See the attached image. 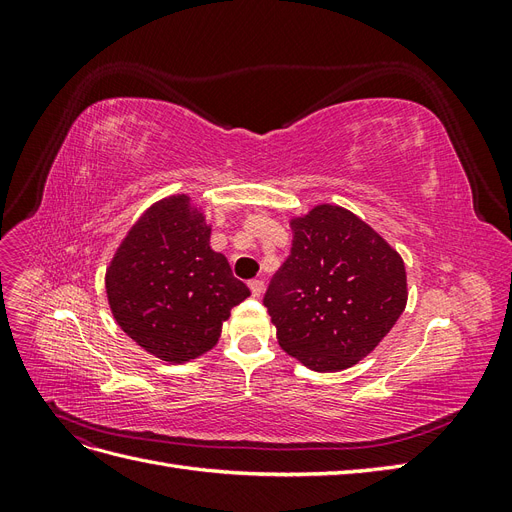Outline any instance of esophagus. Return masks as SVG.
I'll list each match as a JSON object with an SVG mask.
<instances>
[{
	"instance_id": "obj_1",
	"label": "esophagus",
	"mask_w": 512,
	"mask_h": 512,
	"mask_svg": "<svg viewBox=\"0 0 512 512\" xmlns=\"http://www.w3.org/2000/svg\"><path fill=\"white\" fill-rule=\"evenodd\" d=\"M250 290H252V297H260V294L265 292V282H262V280H250Z\"/></svg>"
}]
</instances>
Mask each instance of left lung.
<instances>
[{
	"label": "left lung",
	"mask_w": 512,
	"mask_h": 512,
	"mask_svg": "<svg viewBox=\"0 0 512 512\" xmlns=\"http://www.w3.org/2000/svg\"><path fill=\"white\" fill-rule=\"evenodd\" d=\"M290 226V256L262 301L277 342L314 371L348 369L406 309L404 260L344 207L318 205Z\"/></svg>",
	"instance_id": "8db88e82"
}]
</instances>
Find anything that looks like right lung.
<instances>
[{
    "label": "right lung",
    "instance_id": "obj_1",
    "mask_svg": "<svg viewBox=\"0 0 512 512\" xmlns=\"http://www.w3.org/2000/svg\"><path fill=\"white\" fill-rule=\"evenodd\" d=\"M211 228L190 196L149 207L106 269V297L128 337L166 363H185L218 344L230 309L250 288L209 245Z\"/></svg>",
    "mask_w": 512,
    "mask_h": 512
}]
</instances>
